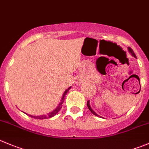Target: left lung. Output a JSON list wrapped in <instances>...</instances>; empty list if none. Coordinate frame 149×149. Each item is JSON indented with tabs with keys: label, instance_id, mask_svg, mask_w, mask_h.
Segmentation results:
<instances>
[{
	"label": "left lung",
	"instance_id": "1",
	"mask_svg": "<svg viewBox=\"0 0 149 149\" xmlns=\"http://www.w3.org/2000/svg\"><path fill=\"white\" fill-rule=\"evenodd\" d=\"M128 49H129V52H130L131 53V54H132V56H134V57H136V56H135V53H134V52L132 51V49L130 48V47H129V48H128ZM86 105H87V107H88V108H89V111H90L91 112H92V113H93L94 115H95V116H98L97 114L96 113H95V111H94L92 109V108H91V107H90V105H89V100H88V101H87V103H86Z\"/></svg>",
	"mask_w": 149,
	"mask_h": 149
}]
</instances>
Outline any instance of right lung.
Returning <instances> with one entry per match:
<instances>
[{
    "label": "right lung",
    "mask_w": 149,
    "mask_h": 149,
    "mask_svg": "<svg viewBox=\"0 0 149 149\" xmlns=\"http://www.w3.org/2000/svg\"><path fill=\"white\" fill-rule=\"evenodd\" d=\"M70 87H71V86H70L68 89H66L65 92H64V95H63V99H62L61 102L60 103L59 106L57 107L55 110H54L52 112H50V113H47V115H41V116H31V115H29V116H30V117H32V118H34V119H48V118H51V117H52V116H54V115H56L57 113H58L59 111H60V110L61 109L62 107H63V102H64L65 95H66V94L68 93V92L69 89H70Z\"/></svg>",
    "instance_id": "add662e5"
}]
</instances>
